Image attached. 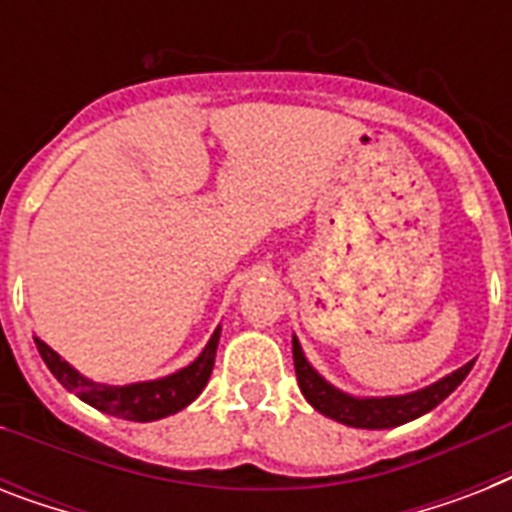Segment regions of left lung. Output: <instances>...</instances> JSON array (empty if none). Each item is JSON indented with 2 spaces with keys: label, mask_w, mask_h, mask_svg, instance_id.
Listing matches in <instances>:
<instances>
[{
  "label": "left lung",
  "mask_w": 512,
  "mask_h": 512,
  "mask_svg": "<svg viewBox=\"0 0 512 512\" xmlns=\"http://www.w3.org/2000/svg\"><path fill=\"white\" fill-rule=\"evenodd\" d=\"M292 358H295V374L297 385L303 390V396L308 398V404L313 409H319L321 414H327L332 420L350 425V428H366V430H380V428H396L409 420H417L430 409H436L457 385H460L468 372L473 369L476 361H468L460 366L457 372L446 374L444 380H438L430 388H422L409 396H390V398H353L342 390L332 388L324 377L316 374L303 356L300 342L292 340Z\"/></svg>",
  "instance_id": "left-lung-1"
}]
</instances>
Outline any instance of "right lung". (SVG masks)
<instances>
[{
  "label": "right lung",
  "instance_id": "right-lung-1",
  "mask_svg": "<svg viewBox=\"0 0 512 512\" xmlns=\"http://www.w3.org/2000/svg\"><path fill=\"white\" fill-rule=\"evenodd\" d=\"M217 340H220V327L215 329L207 348L201 350V356L193 364L170 374V377H164V380L135 382V385H124V388L98 385V382L87 380V377L76 372L74 366H68L50 345H44L42 340H36V350L44 358L47 369L55 374V380L71 393H76L84 404L95 406L100 412L114 414V417H122V420L151 422L185 409L204 390L209 374H212V366H215Z\"/></svg>",
  "mask_w": 512,
  "mask_h": 512
}]
</instances>
